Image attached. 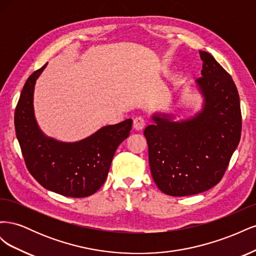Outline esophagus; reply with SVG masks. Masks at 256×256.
Segmentation results:
<instances>
[{"label": "esophagus", "instance_id": "34e87169", "mask_svg": "<svg viewBox=\"0 0 256 256\" xmlns=\"http://www.w3.org/2000/svg\"><path fill=\"white\" fill-rule=\"evenodd\" d=\"M145 127V120L142 116H138L134 120V128L136 130H142Z\"/></svg>", "mask_w": 256, "mask_h": 256}]
</instances>
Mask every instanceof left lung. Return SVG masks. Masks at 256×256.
<instances>
[{
	"label": "left lung",
	"mask_w": 256,
	"mask_h": 256,
	"mask_svg": "<svg viewBox=\"0 0 256 256\" xmlns=\"http://www.w3.org/2000/svg\"><path fill=\"white\" fill-rule=\"evenodd\" d=\"M202 76L196 84L202 110L174 122V115L154 113L144 136L152 176L168 196H187L212 188L226 173L242 134L239 95L232 76L214 58L200 51Z\"/></svg>",
	"instance_id": "obj_1"
}]
</instances>
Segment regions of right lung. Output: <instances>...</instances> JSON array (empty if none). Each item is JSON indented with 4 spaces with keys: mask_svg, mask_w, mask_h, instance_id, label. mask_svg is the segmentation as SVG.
<instances>
[{
    "mask_svg": "<svg viewBox=\"0 0 256 256\" xmlns=\"http://www.w3.org/2000/svg\"><path fill=\"white\" fill-rule=\"evenodd\" d=\"M44 64L28 76L14 111V129L26 168L44 188L69 198L94 194L106 180L118 145L129 136L132 120L100 128L78 142L46 136L34 114V88Z\"/></svg>",
    "mask_w": 256,
    "mask_h": 256,
    "instance_id": "1",
    "label": "right lung"
}]
</instances>
